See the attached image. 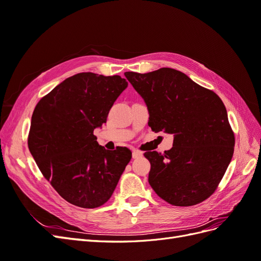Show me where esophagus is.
I'll list each match as a JSON object with an SVG mask.
<instances>
[{
    "label": "esophagus",
    "mask_w": 261,
    "mask_h": 261,
    "mask_svg": "<svg viewBox=\"0 0 261 261\" xmlns=\"http://www.w3.org/2000/svg\"><path fill=\"white\" fill-rule=\"evenodd\" d=\"M134 159H138V158L143 156V152L139 151V150H133V153H132Z\"/></svg>",
    "instance_id": "1"
}]
</instances>
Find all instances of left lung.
I'll use <instances>...</instances> for the list:
<instances>
[{
  "mask_svg": "<svg viewBox=\"0 0 261 261\" xmlns=\"http://www.w3.org/2000/svg\"><path fill=\"white\" fill-rule=\"evenodd\" d=\"M124 75L145 100L151 129L174 136L164 153H144L151 165L150 186L173 206H194L209 198L234 152V133L222 100L173 68Z\"/></svg>",
  "mask_w": 261,
  "mask_h": 261,
  "instance_id": "8db88e82",
  "label": "left lung"
}]
</instances>
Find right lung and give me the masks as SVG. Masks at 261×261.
Returning <instances> with one entry per match:
<instances>
[{"mask_svg":"<svg viewBox=\"0 0 261 261\" xmlns=\"http://www.w3.org/2000/svg\"><path fill=\"white\" fill-rule=\"evenodd\" d=\"M127 85L118 75L80 73L45 94L34 110L29 151L44 178L74 206L106 203L132 159L128 148L107 150L93 135Z\"/></svg>","mask_w":261,"mask_h":261,"instance_id":"1","label":"right lung"}]
</instances>
